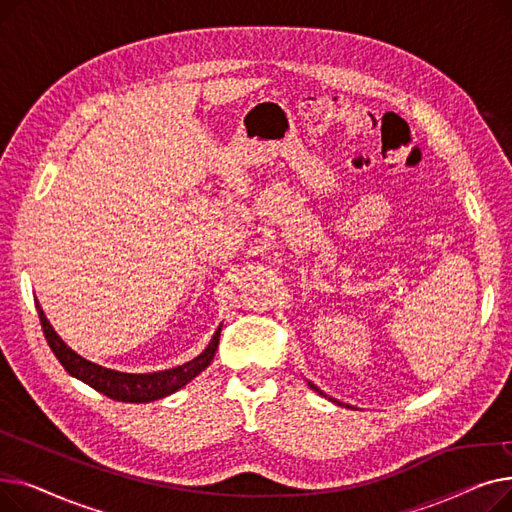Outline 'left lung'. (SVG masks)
Instances as JSON below:
<instances>
[{
    "label": "left lung",
    "mask_w": 512,
    "mask_h": 512,
    "mask_svg": "<svg viewBox=\"0 0 512 512\" xmlns=\"http://www.w3.org/2000/svg\"><path fill=\"white\" fill-rule=\"evenodd\" d=\"M309 386H311V388H313V390H315V392H319V394H324V392H321V390H319V388H317V386H313V384H311V382H309Z\"/></svg>",
    "instance_id": "8db88e82"
}]
</instances>
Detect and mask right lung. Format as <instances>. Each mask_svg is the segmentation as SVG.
<instances>
[{
    "instance_id": "right-lung-1",
    "label": "right lung",
    "mask_w": 512,
    "mask_h": 512,
    "mask_svg": "<svg viewBox=\"0 0 512 512\" xmlns=\"http://www.w3.org/2000/svg\"><path fill=\"white\" fill-rule=\"evenodd\" d=\"M37 313L41 319L45 340L53 351V355H56L58 361L62 363V367L70 375H74V378L89 384L91 388L105 394L107 398L122 400V402H151L180 390L193 378H197V375L213 361L215 351H218V342H220V328H218L209 346L193 361L166 369V371H155V373H122L114 369H105L76 355L72 348H68L62 342V338L53 332L39 303H37Z\"/></svg>"
}]
</instances>
